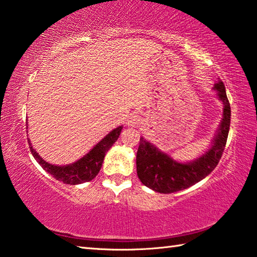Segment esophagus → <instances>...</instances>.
Instances as JSON below:
<instances>
[{"label":"esophagus","mask_w":257,"mask_h":257,"mask_svg":"<svg viewBox=\"0 0 257 257\" xmlns=\"http://www.w3.org/2000/svg\"><path fill=\"white\" fill-rule=\"evenodd\" d=\"M126 124H127V126H130V127H138V126H140V125L142 124L141 116H140L137 113H132L127 117Z\"/></svg>","instance_id":"esophagus-1"}]
</instances>
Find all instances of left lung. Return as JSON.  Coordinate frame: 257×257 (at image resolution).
Listing matches in <instances>:
<instances>
[{
  "label": "left lung",
  "mask_w": 257,
  "mask_h": 257,
  "mask_svg": "<svg viewBox=\"0 0 257 257\" xmlns=\"http://www.w3.org/2000/svg\"><path fill=\"white\" fill-rule=\"evenodd\" d=\"M214 90L224 107L222 118L210 148L199 158L189 162H178L144 138L140 139L137 172L144 186L160 193L177 192L205 179L217 167L229 132L230 105L221 80L215 84Z\"/></svg>",
  "instance_id": "obj_1"
}]
</instances>
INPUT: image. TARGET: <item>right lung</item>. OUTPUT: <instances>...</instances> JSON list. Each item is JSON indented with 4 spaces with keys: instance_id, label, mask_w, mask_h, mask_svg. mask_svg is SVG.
<instances>
[{
    "instance_id": "right-lung-1",
    "label": "right lung",
    "mask_w": 257,
    "mask_h": 257,
    "mask_svg": "<svg viewBox=\"0 0 257 257\" xmlns=\"http://www.w3.org/2000/svg\"><path fill=\"white\" fill-rule=\"evenodd\" d=\"M123 126H118L110 131L108 134L100 140L87 152L84 157L77 160V161L68 164H53L43 160L35 149L31 147V142L29 140V147L32 156L35 157L37 162L51 174V176L66 185H80V183L88 182L97 176L101 164H103L105 153L112 148V145L117 141Z\"/></svg>"
}]
</instances>
